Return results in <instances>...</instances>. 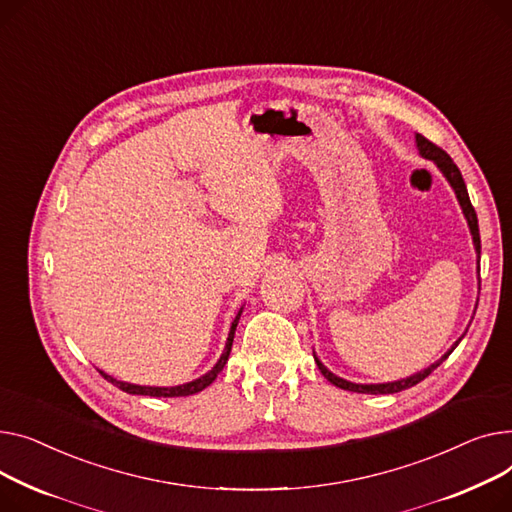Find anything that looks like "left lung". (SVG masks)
<instances>
[{
	"label": "left lung",
	"instance_id": "left-lung-1",
	"mask_svg": "<svg viewBox=\"0 0 512 512\" xmlns=\"http://www.w3.org/2000/svg\"><path fill=\"white\" fill-rule=\"evenodd\" d=\"M415 144H417V150H419V155H422L424 159H428V161H434V165L440 169V173L446 177V182L450 184V188L455 190V196H457V200H459V204H461V210H463V215H465V219H467V225H469V231H471V237H473V248H475V254H477V262H479V254H482V242H479V227H477V215H475V208L471 206V200H469V194H467V186H465V182H463V175H461V171H459V167L453 163V159H450L442 148H438L436 144H432L428 138H424L422 134H415ZM475 308H477V304H475ZM473 320V318H471ZM467 333V330H465ZM465 333L455 341V345L450 347L438 362H434L432 366H428V368H424L422 372H415V374H411V376H407V378H401V380H393V382H378V384H359V382H351V380H345V378H341V376H337V374H333L330 372L320 359L316 357V353H314V359H316V364H318V370L322 372V376L330 382V384H335V386H339V388H343V390H351V393H366V395H393V393H401V390H405V388H411V386H415L417 382H422L424 378H428L442 362L444 359L455 351V347L461 343V339L465 337Z\"/></svg>",
	"mask_w": 512,
	"mask_h": 512
}]
</instances>
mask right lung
<instances>
[{
	"instance_id": "add662e5",
	"label": "right lung",
	"mask_w": 512,
	"mask_h": 512,
	"mask_svg": "<svg viewBox=\"0 0 512 512\" xmlns=\"http://www.w3.org/2000/svg\"><path fill=\"white\" fill-rule=\"evenodd\" d=\"M244 308H239L237 316L233 318L231 322V328H229V337H227V343H225V349L219 357V362L213 366V370H208L206 374H202L200 378L192 380V382H186V384H177V386H142V384H132V382H124V380H117L109 374H105L103 370H99L103 374L105 380H109L113 386L122 388L124 393L128 395H146V397H188V395H196L200 393V390H204L208 384H213V380L219 376V372L225 368L227 359H229V353H231V345H233V337H235V328H237V322H239V316H242Z\"/></svg>"
}]
</instances>
